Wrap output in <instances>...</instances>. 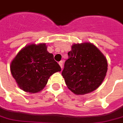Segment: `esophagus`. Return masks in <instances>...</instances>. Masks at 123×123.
I'll return each instance as SVG.
<instances>
[{
	"label": "esophagus",
	"instance_id": "esophagus-1",
	"mask_svg": "<svg viewBox=\"0 0 123 123\" xmlns=\"http://www.w3.org/2000/svg\"><path fill=\"white\" fill-rule=\"evenodd\" d=\"M62 63H63V62H62V61L59 62V66H61V68H62V67H63V64Z\"/></svg>",
	"mask_w": 123,
	"mask_h": 123
}]
</instances>
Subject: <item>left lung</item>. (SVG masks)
Listing matches in <instances>:
<instances>
[{
  "label": "left lung",
  "instance_id": "left-lung-1",
  "mask_svg": "<svg viewBox=\"0 0 123 123\" xmlns=\"http://www.w3.org/2000/svg\"><path fill=\"white\" fill-rule=\"evenodd\" d=\"M71 48L62 75L68 87L74 94L89 93L105 79L108 71L107 59L90 42L74 44Z\"/></svg>",
  "mask_w": 123,
  "mask_h": 123
}]
</instances>
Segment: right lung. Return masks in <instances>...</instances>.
<instances>
[{"instance_id": "1", "label": "right lung", "mask_w": 123, "mask_h": 123, "mask_svg": "<svg viewBox=\"0 0 123 123\" xmlns=\"http://www.w3.org/2000/svg\"><path fill=\"white\" fill-rule=\"evenodd\" d=\"M61 68L47 50L46 44H32L20 50L11 64V71L18 87L36 93L42 90L51 75Z\"/></svg>"}]
</instances>
